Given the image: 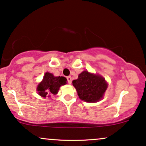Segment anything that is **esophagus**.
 <instances>
[{
    "label": "esophagus",
    "mask_w": 146,
    "mask_h": 146,
    "mask_svg": "<svg viewBox=\"0 0 146 146\" xmlns=\"http://www.w3.org/2000/svg\"><path fill=\"white\" fill-rule=\"evenodd\" d=\"M67 80H68V83H70V84H71L72 83V77L71 76H68V77H67Z\"/></svg>",
    "instance_id": "34e87169"
}]
</instances>
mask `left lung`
I'll return each mask as SVG.
<instances>
[{
    "label": "left lung",
    "instance_id": "obj_1",
    "mask_svg": "<svg viewBox=\"0 0 146 146\" xmlns=\"http://www.w3.org/2000/svg\"><path fill=\"white\" fill-rule=\"evenodd\" d=\"M72 84L80 99L88 103L99 101L108 88L107 82L103 76L88 71L79 74L77 79L72 81Z\"/></svg>",
    "mask_w": 146,
    "mask_h": 146
}]
</instances>
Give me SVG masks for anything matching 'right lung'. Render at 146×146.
<instances>
[{
    "label": "right lung",
    "mask_w": 146,
    "mask_h": 146,
    "mask_svg": "<svg viewBox=\"0 0 146 146\" xmlns=\"http://www.w3.org/2000/svg\"><path fill=\"white\" fill-rule=\"evenodd\" d=\"M67 83V79L64 76H54L50 72H46L44 75L42 81L38 85L36 90L38 94L42 97L56 94L60 87Z\"/></svg>",
    "instance_id": "obj_1"
}]
</instances>
